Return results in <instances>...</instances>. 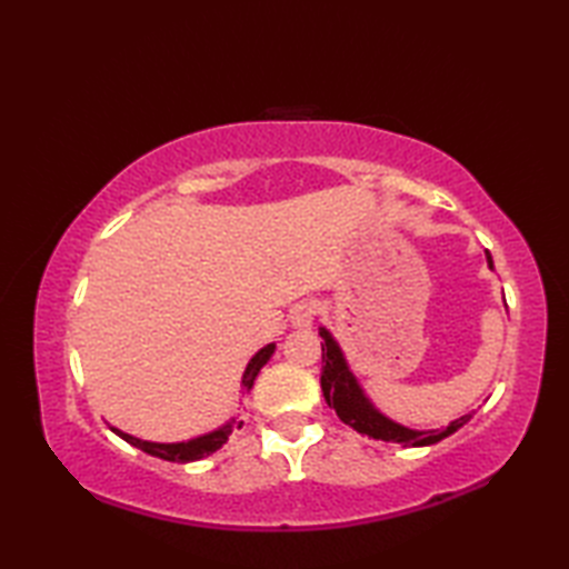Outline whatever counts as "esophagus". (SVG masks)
Instances as JSON below:
<instances>
[{
	"instance_id": "obj_1",
	"label": "esophagus",
	"mask_w": 569,
	"mask_h": 569,
	"mask_svg": "<svg viewBox=\"0 0 569 569\" xmlns=\"http://www.w3.org/2000/svg\"><path fill=\"white\" fill-rule=\"evenodd\" d=\"M316 316H318L316 300H303V303H296L291 308V325L296 330H308L312 328V322H316Z\"/></svg>"
}]
</instances>
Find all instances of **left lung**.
<instances>
[{"mask_svg": "<svg viewBox=\"0 0 569 569\" xmlns=\"http://www.w3.org/2000/svg\"><path fill=\"white\" fill-rule=\"evenodd\" d=\"M487 261L489 266H493L489 253H487ZM320 337H322L320 342L322 345V377H320L322 396L325 401H328V406L335 408V413L340 416L345 426L355 428L357 432L369 435L373 440L398 442L403 447H428L450 438L452 432H457L471 416H475V413H467L462 418L452 420L447 428H438V430H410L401 426V422H393L391 418H386L381 410L373 408V403L369 401L365 389L359 386L352 369H349L342 349L330 335V330L320 328Z\"/></svg>", "mask_w": 569, "mask_h": 569, "instance_id": "1", "label": "left lung"}]
</instances>
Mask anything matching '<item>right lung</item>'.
<instances>
[{
  "instance_id": "obj_1",
  "label": "right lung",
  "mask_w": 569,
  "mask_h": 569,
  "mask_svg": "<svg viewBox=\"0 0 569 569\" xmlns=\"http://www.w3.org/2000/svg\"><path fill=\"white\" fill-rule=\"evenodd\" d=\"M276 345H266L263 349H259L257 355L251 357V361L244 369V377H241V393H249L251 386H253V379H257V373L261 371V367L266 365V361L271 359ZM241 428V420L237 422L234 418L227 422V426L217 428L212 432H204L200 435V438H192L188 442H149V440H139L134 438V435L129 432H122L119 428H112L114 435H119V438L127 440L129 445L139 447V450H143L151 457H161V459H168V462H196V459H202L208 457L212 452L220 450V447L229 440V435H232V430Z\"/></svg>"
}]
</instances>
